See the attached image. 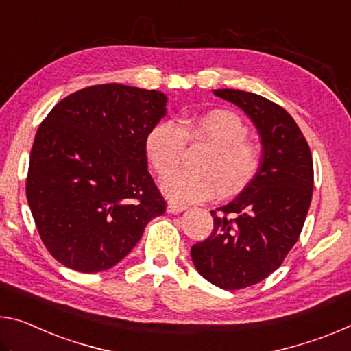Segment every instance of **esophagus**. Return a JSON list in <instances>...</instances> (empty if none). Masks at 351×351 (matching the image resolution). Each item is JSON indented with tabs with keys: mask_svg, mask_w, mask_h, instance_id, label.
<instances>
[{
	"mask_svg": "<svg viewBox=\"0 0 351 351\" xmlns=\"http://www.w3.org/2000/svg\"><path fill=\"white\" fill-rule=\"evenodd\" d=\"M187 206L184 204H175V203H170L169 206H167V213L169 214H180L182 213V210H186Z\"/></svg>",
	"mask_w": 351,
	"mask_h": 351,
	"instance_id": "esophagus-1",
	"label": "esophagus"
}]
</instances>
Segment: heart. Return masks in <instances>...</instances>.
Segmentation results:
<instances>
[{"label":"heart","mask_w":351,"mask_h":351,"mask_svg":"<svg viewBox=\"0 0 351 351\" xmlns=\"http://www.w3.org/2000/svg\"><path fill=\"white\" fill-rule=\"evenodd\" d=\"M182 128L173 120L154 125L145 138L149 165L159 175L168 173L179 163L185 138L211 143L197 166L199 171H176L160 181L164 195L178 203H193L242 191L259 169V152L247 141L248 128L241 117L226 109H214L184 119Z\"/></svg>","instance_id":"obj_1"}]
</instances>
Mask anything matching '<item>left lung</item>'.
I'll list each match as a JSON object with an SVG mask.
<instances>
[{"label":"left lung","instance_id":"1","mask_svg":"<svg viewBox=\"0 0 351 351\" xmlns=\"http://www.w3.org/2000/svg\"><path fill=\"white\" fill-rule=\"evenodd\" d=\"M213 92L248 115L263 145L253 180L232 202L210 210L213 232L191 248L204 280L236 291L274 274L295 245L313 198L314 167L308 142L281 106L252 92Z\"/></svg>","mask_w":351,"mask_h":351}]
</instances>
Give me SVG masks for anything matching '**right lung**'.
I'll return each instance as SVG.
<instances>
[{"label":"right lung","mask_w":351,"mask_h":351,"mask_svg":"<svg viewBox=\"0 0 351 351\" xmlns=\"http://www.w3.org/2000/svg\"><path fill=\"white\" fill-rule=\"evenodd\" d=\"M167 114V95L123 84L86 87L38 126L26 197L48 252L97 274L137 245L165 202L148 173L145 138Z\"/></svg>","instance_id":"add662e5"}]
</instances>
